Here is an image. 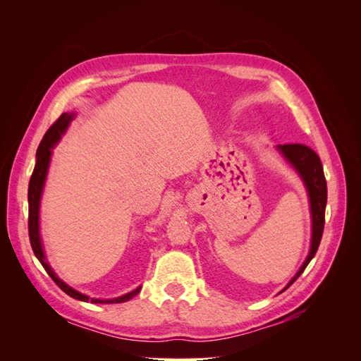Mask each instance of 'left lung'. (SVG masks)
Instances as JSON below:
<instances>
[{
  "label": "left lung",
  "mask_w": 361,
  "mask_h": 361,
  "mask_svg": "<svg viewBox=\"0 0 361 361\" xmlns=\"http://www.w3.org/2000/svg\"><path fill=\"white\" fill-rule=\"evenodd\" d=\"M280 155L285 158L289 166L298 173L301 178L305 190H307L309 202H310V215H312V241H310V251L307 257H305L304 264L298 269L297 274L292 277L288 283L286 290L292 283L297 280L309 262L314 257L316 251L321 244V238L324 232V223H325V206H326V180L324 176V169L319 157L316 152L304 145H279L276 147ZM281 290V292H283Z\"/></svg>",
  "instance_id": "8db88e82"
}]
</instances>
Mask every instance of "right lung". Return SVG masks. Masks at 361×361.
<instances>
[{
	"instance_id": "1",
	"label": "right lung",
	"mask_w": 361,
	"mask_h": 361,
	"mask_svg": "<svg viewBox=\"0 0 361 361\" xmlns=\"http://www.w3.org/2000/svg\"><path fill=\"white\" fill-rule=\"evenodd\" d=\"M73 118H75V113H63L57 118V122L47 130L45 135H43L40 145L37 147V152H36V167H35V170H32L30 185H28V235H30L31 248H32V251H35V255L39 259L42 267L45 268V271L49 274V277L56 281L57 286L63 292H66L69 297L84 301V302H94V304L125 302V301H129L130 298H134L137 293H140L141 286L122 295V297L111 298V300L90 298L89 295L78 292L76 289L71 288L69 285H66V283H64L61 279H59V276L49 267L48 260L45 257V251H43L42 238H40V226H39V218H40L39 212H40V200H42V194H43V187H45L52 149L57 146L60 138L64 135V133H66Z\"/></svg>"
}]
</instances>
